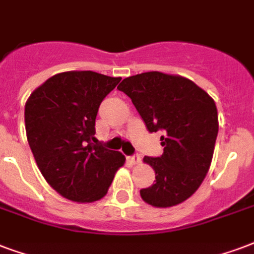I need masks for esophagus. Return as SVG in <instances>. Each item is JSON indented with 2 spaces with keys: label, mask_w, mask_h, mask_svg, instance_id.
Masks as SVG:
<instances>
[{
  "label": "esophagus",
  "mask_w": 254,
  "mask_h": 254,
  "mask_svg": "<svg viewBox=\"0 0 254 254\" xmlns=\"http://www.w3.org/2000/svg\"><path fill=\"white\" fill-rule=\"evenodd\" d=\"M128 161L131 162L132 165H136V163L140 162V155H139V154H134V155L128 156Z\"/></svg>",
  "instance_id": "esophagus-1"
}]
</instances>
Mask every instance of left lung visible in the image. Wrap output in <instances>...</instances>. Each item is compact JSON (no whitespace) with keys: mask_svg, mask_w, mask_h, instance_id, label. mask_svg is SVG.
Instances as JSON below:
<instances>
[{"mask_svg":"<svg viewBox=\"0 0 254 254\" xmlns=\"http://www.w3.org/2000/svg\"><path fill=\"white\" fill-rule=\"evenodd\" d=\"M142 116L150 132H162L161 156H144L155 184L142 189L143 201L156 207L178 205L197 191L210 167L218 115L214 100L182 76L144 72L118 87Z\"/></svg>","mask_w":254,"mask_h":254,"instance_id":"left-lung-1","label":"left lung"}]
</instances>
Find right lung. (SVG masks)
Here are the masks:
<instances>
[{
	"label": "right lung",
	"mask_w": 254,
	"mask_h": 254,
	"mask_svg": "<svg viewBox=\"0 0 254 254\" xmlns=\"http://www.w3.org/2000/svg\"><path fill=\"white\" fill-rule=\"evenodd\" d=\"M122 77L92 70L63 72L36 89L25 104L26 138L47 182L76 202L107 194L125 155L95 138L100 103Z\"/></svg>",
	"instance_id": "add662e5"
}]
</instances>
